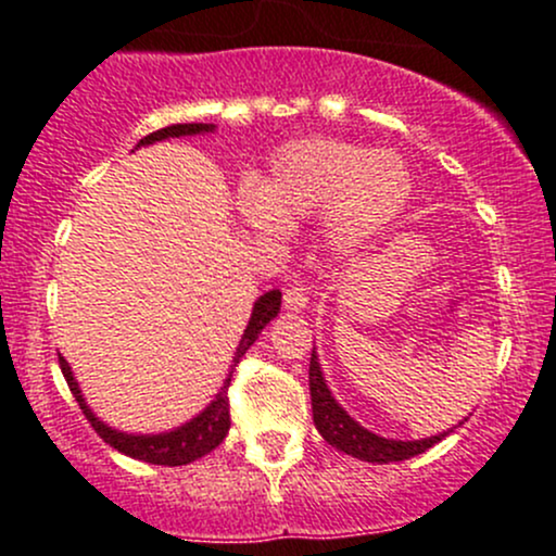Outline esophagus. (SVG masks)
Instances as JSON below:
<instances>
[{
	"label": "esophagus",
	"mask_w": 556,
	"mask_h": 556,
	"mask_svg": "<svg viewBox=\"0 0 556 556\" xmlns=\"http://www.w3.org/2000/svg\"><path fill=\"white\" fill-rule=\"evenodd\" d=\"M282 304H285V309L301 312L309 306V293H306V288H301V285L299 288H288L282 295Z\"/></svg>",
	"instance_id": "34e87169"
}]
</instances>
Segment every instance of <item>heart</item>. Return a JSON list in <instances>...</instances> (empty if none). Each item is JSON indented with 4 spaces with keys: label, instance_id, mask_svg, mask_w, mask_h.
Masks as SVG:
<instances>
[{
    "label": "heart",
    "instance_id": "obj_1",
    "mask_svg": "<svg viewBox=\"0 0 556 556\" xmlns=\"http://www.w3.org/2000/svg\"><path fill=\"white\" fill-rule=\"evenodd\" d=\"M412 199L406 164L387 150L333 137H304L282 144L268 172L239 199L252 231L274 233L323 212L325 244L355 255L377 242Z\"/></svg>",
    "mask_w": 556,
    "mask_h": 556
}]
</instances>
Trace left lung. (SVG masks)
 Instances as JSON below:
<instances>
[{
	"instance_id": "8db88e82",
	"label": "left lung",
	"mask_w": 556,
	"mask_h": 556,
	"mask_svg": "<svg viewBox=\"0 0 556 556\" xmlns=\"http://www.w3.org/2000/svg\"><path fill=\"white\" fill-rule=\"evenodd\" d=\"M309 390L314 428L319 430V435H323L330 446H336V450L344 454H352V457L363 459V463H401V459L417 457V454L428 452L430 446L439 444L441 439H446V435L452 433V430H444V433L419 441H397L371 433V430L363 428L361 422H355V419L341 408V403L336 401L333 392L328 390L325 374L323 368H319V357L314 350L309 361Z\"/></svg>"
}]
</instances>
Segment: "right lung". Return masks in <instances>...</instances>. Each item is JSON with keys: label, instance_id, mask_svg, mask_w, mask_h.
Here are the masks:
<instances>
[{"label": "right lung", "instance_id": "right-lung-1", "mask_svg": "<svg viewBox=\"0 0 556 556\" xmlns=\"http://www.w3.org/2000/svg\"><path fill=\"white\" fill-rule=\"evenodd\" d=\"M215 131V123H174V126L159 128V131L148 134L144 139H139L137 148H148V144L164 142V139L174 137H199V134H212ZM279 304H282V293L279 290H268L261 299L255 301L250 314V323H247L242 341H239L237 352H233L231 371H228L226 382H223L220 392L215 395V401L206 408H201L193 419L182 422L179 428L164 430V433H126V430H115L110 425L102 422V419L93 414V408L88 406L86 397H83L80 384H77L75 374H72V366L59 355L61 374H64L66 384H70L72 395L80 403L83 414L91 422V428L97 430L99 435L112 446V450L128 454L134 459H142V463L153 465H188L193 459L210 454L215 446L223 444V439L228 435V428H231V414H228V384H231V374L237 368V363L242 361V355L255 344V339L261 336V330L271 323L279 314Z\"/></svg>", "mask_w": 556, "mask_h": 556}]
</instances>
